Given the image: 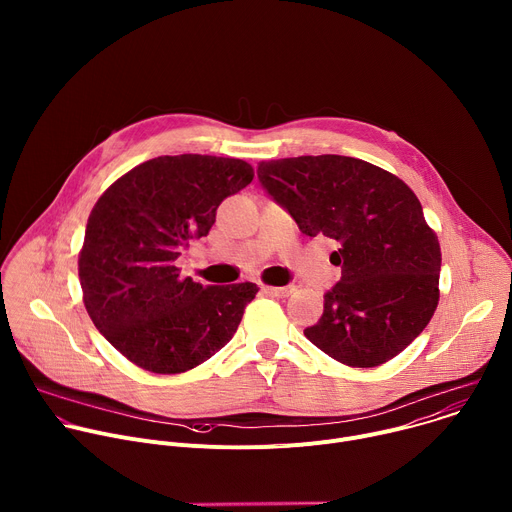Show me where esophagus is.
Instances as JSON below:
<instances>
[{
    "label": "esophagus",
    "mask_w": 512,
    "mask_h": 512,
    "mask_svg": "<svg viewBox=\"0 0 512 512\" xmlns=\"http://www.w3.org/2000/svg\"><path fill=\"white\" fill-rule=\"evenodd\" d=\"M263 294L267 296H277V298H287L289 294H294V285H285V287H275V285H263Z\"/></svg>",
    "instance_id": "34e87169"
}]
</instances>
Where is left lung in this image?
I'll return each instance as SVG.
<instances>
[{
  "instance_id": "1",
  "label": "left lung",
  "mask_w": 512,
  "mask_h": 512,
  "mask_svg": "<svg viewBox=\"0 0 512 512\" xmlns=\"http://www.w3.org/2000/svg\"><path fill=\"white\" fill-rule=\"evenodd\" d=\"M257 176L304 235L338 243L330 261L340 281L306 338L358 369L405 350L437 308L442 267L413 190L383 168L332 154L261 162Z\"/></svg>"
}]
</instances>
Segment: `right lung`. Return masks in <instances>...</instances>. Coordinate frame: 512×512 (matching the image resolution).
<instances>
[{
    "label": "right lung",
    "mask_w": 512,
    "mask_h": 512,
    "mask_svg": "<svg viewBox=\"0 0 512 512\" xmlns=\"http://www.w3.org/2000/svg\"><path fill=\"white\" fill-rule=\"evenodd\" d=\"M235 158L160 156L113 182L91 210L79 255L85 308L137 367L176 375L198 367L237 332L255 283L208 285L176 267L206 237L216 208L253 180Z\"/></svg>",
    "instance_id": "obj_1"
}]
</instances>
